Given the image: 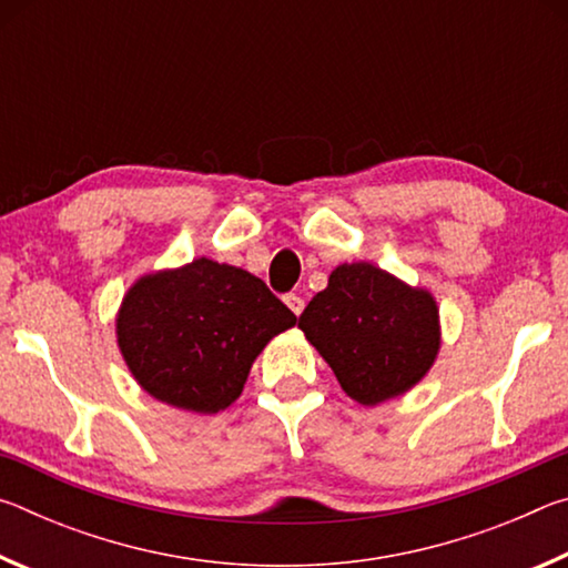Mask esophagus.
I'll use <instances>...</instances> for the list:
<instances>
[{
  "label": "esophagus",
  "instance_id": "1",
  "mask_svg": "<svg viewBox=\"0 0 568 568\" xmlns=\"http://www.w3.org/2000/svg\"><path fill=\"white\" fill-rule=\"evenodd\" d=\"M283 301H285V305L291 307V311L295 313V315H301L303 313V307H305V301L297 293H285L283 295Z\"/></svg>",
  "mask_w": 568,
  "mask_h": 568
}]
</instances>
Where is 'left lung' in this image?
I'll list each match as a JSON object with an SVG mask.
<instances>
[{
	"label": "left lung",
	"instance_id": "left-lung-1",
	"mask_svg": "<svg viewBox=\"0 0 568 568\" xmlns=\"http://www.w3.org/2000/svg\"><path fill=\"white\" fill-rule=\"evenodd\" d=\"M297 328L331 365L341 388L363 406L416 386L440 345L434 295L371 263L335 267Z\"/></svg>",
	"mask_w": 568,
	"mask_h": 568
}]
</instances>
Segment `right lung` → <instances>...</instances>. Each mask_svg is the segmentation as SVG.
Here are the masks:
<instances>
[{
  "mask_svg": "<svg viewBox=\"0 0 568 568\" xmlns=\"http://www.w3.org/2000/svg\"><path fill=\"white\" fill-rule=\"evenodd\" d=\"M295 321L261 277L197 257L130 287L118 315V343L152 398L217 413L243 393L267 341Z\"/></svg>",
  "mask_w": 568,
  "mask_h": 568,
  "instance_id": "obj_1",
  "label": "right lung"
}]
</instances>
